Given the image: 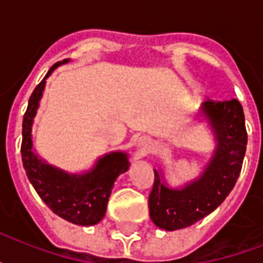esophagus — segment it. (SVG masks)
Wrapping results in <instances>:
<instances>
[{
	"label": "esophagus",
	"mask_w": 263,
	"mask_h": 263,
	"mask_svg": "<svg viewBox=\"0 0 263 263\" xmlns=\"http://www.w3.org/2000/svg\"><path fill=\"white\" fill-rule=\"evenodd\" d=\"M138 151H139V154L145 156V155H148L152 152V149H154V142H152V139L149 137H141L138 139Z\"/></svg>",
	"instance_id": "obj_1"
}]
</instances>
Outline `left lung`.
Wrapping results in <instances>:
<instances>
[{
    "label": "left lung",
    "mask_w": 263,
    "mask_h": 263,
    "mask_svg": "<svg viewBox=\"0 0 263 263\" xmlns=\"http://www.w3.org/2000/svg\"><path fill=\"white\" fill-rule=\"evenodd\" d=\"M196 117L210 126L215 149L201 175L180 187H171L162 169H154L149 215L155 226L165 231L193 226L213 213L234 189L242 167L248 137L239 101L209 100Z\"/></svg>",
    "instance_id": "1"
}]
</instances>
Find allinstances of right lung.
Here are the masks:
<instances>
[{"label": "right lung", "mask_w": 263, "mask_h": 263, "mask_svg": "<svg viewBox=\"0 0 263 263\" xmlns=\"http://www.w3.org/2000/svg\"><path fill=\"white\" fill-rule=\"evenodd\" d=\"M69 59L58 62L50 67L32 92L22 122V162L26 176L39 197L63 220L76 226H96L103 220L109 194L117 177L129 169L128 154L114 151L100 156L91 169L81 173H70L50 165L33 149L32 126L39 103L46 86V79Z\"/></svg>", "instance_id": "add662e5"}]
</instances>
